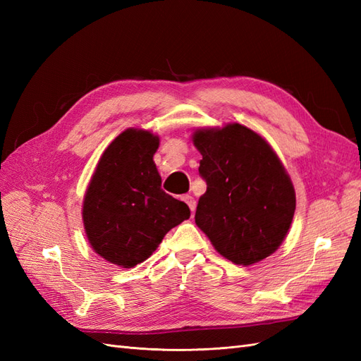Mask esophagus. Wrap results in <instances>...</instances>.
Listing matches in <instances>:
<instances>
[{
    "instance_id": "1",
    "label": "esophagus",
    "mask_w": 361,
    "mask_h": 361,
    "mask_svg": "<svg viewBox=\"0 0 361 361\" xmlns=\"http://www.w3.org/2000/svg\"><path fill=\"white\" fill-rule=\"evenodd\" d=\"M182 200L187 203L188 206H190V209H191V212H194L195 211V206H197V202H195V199L192 197V195H190V194H187V195H183L182 197Z\"/></svg>"
}]
</instances>
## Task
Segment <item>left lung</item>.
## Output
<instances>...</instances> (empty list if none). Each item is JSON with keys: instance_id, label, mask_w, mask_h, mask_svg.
<instances>
[{"instance_id": "1", "label": "left lung", "mask_w": 361, "mask_h": 361, "mask_svg": "<svg viewBox=\"0 0 361 361\" xmlns=\"http://www.w3.org/2000/svg\"><path fill=\"white\" fill-rule=\"evenodd\" d=\"M192 141L206 182L195 224L233 264L251 265L274 253L295 212L292 182L276 152L239 123L199 129Z\"/></svg>"}]
</instances>
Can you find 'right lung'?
<instances>
[{"label":"right lung","instance_id":"1","mask_svg":"<svg viewBox=\"0 0 361 361\" xmlns=\"http://www.w3.org/2000/svg\"><path fill=\"white\" fill-rule=\"evenodd\" d=\"M158 146L147 130H125L104 152L85 192L87 238L97 255L118 267L146 260L191 214L187 203L161 188L154 162Z\"/></svg>","mask_w":361,"mask_h":361}]
</instances>
